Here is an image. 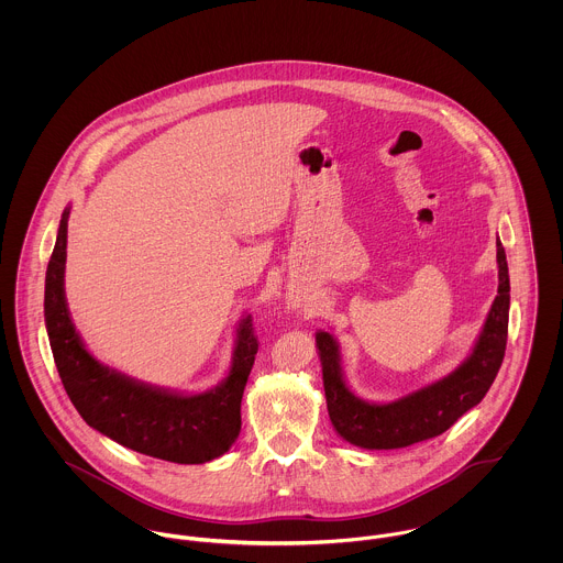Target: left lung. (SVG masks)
I'll return each instance as SVG.
<instances>
[{"label": "left lung", "mask_w": 563, "mask_h": 563, "mask_svg": "<svg viewBox=\"0 0 563 563\" xmlns=\"http://www.w3.org/2000/svg\"><path fill=\"white\" fill-rule=\"evenodd\" d=\"M498 292L471 355L446 377L390 402L360 399L344 382L340 346L329 331H317L327 411L338 435L360 449H402L444 433L482 402L505 357L509 322V268L496 241Z\"/></svg>", "instance_id": "1"}]
</instances>
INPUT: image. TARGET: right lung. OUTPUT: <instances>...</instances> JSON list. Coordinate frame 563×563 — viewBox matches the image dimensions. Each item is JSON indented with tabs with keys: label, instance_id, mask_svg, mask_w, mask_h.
I'll return each instance as SVG.
<instances>
[{
	"label": "right lung",
	"instance_id": "right-lung-1",
	"mask_svg": "<svg viewBox=\"0 0 563 563\" xmlns=\"http://www.w3.org/2000/svg\"><path fill=\"white\" fill-rule=\"evenodd\" d=\"M65 208L45 275V327L63 386L88 427L136 453L173 464H206L236 442L241 401L257 338L246 314L236 329L232 366L212 390L186 395L143 384L97 362L81 342L65 297Z\"/></svg>",
	"mask_w": 563,
	"mask_h": 563
}]
</instances>
